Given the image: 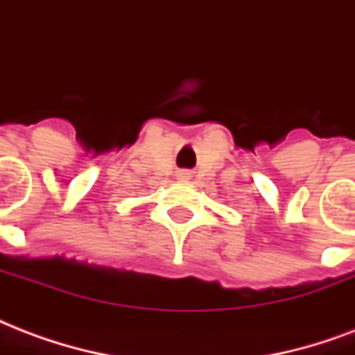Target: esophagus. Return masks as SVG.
<instances>
[{"label":"esophagus","instance_id":"esophagus-1","mask_svg":"<svg viewBox=\"0 0 355 355\" xmlns=\"http://www.w3.org/2000/svg\"><path fill=\"white\" fill-rule=\"evenodd\" d=\"M178 180H181V181L191 180V174H189V172H185V170H183V172H180V174H178Z\"/></svg>","mask_w":355,"mask_h":355}]
</instances>
